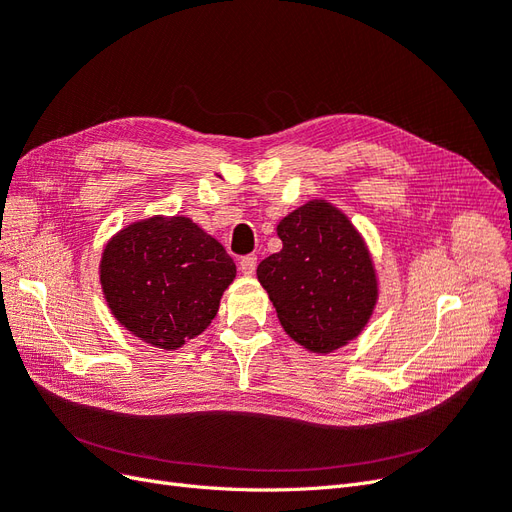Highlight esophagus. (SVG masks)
<instances>
[{
  "mask_svg": "<svg viewBox=\"0 0 512 512\" xmlns=\"http://www.w3.org/2000/svg\"><path fill=\"white\" fill-rule=\"evenodd\" d=\"M238 266H240L242 274L251 276V274H255V270H257V257H255V255H244V257L238 261Z\"/></svg>",
  "mask_w": 512,
  "mask_h": 512,
  "instance_id": "34e87169",
  "label": "esophagus"
}]
</instances>
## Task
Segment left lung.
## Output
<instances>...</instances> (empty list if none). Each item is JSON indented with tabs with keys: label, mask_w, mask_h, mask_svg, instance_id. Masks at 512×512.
Wrapping results in <instances>:
<instances>
[{
	"label": "left lung",
	"mask_w": 512,
	"mask_h": 512,
	"mask_svg": "<svg viewBox=\"0 0 512 512\" xmlns=\"http://www.w3.org/2000/svg\"><path fill=\"white\" fill-rule=\"evenodd\" d=\"M283 249L263 259L257 278L285 332L315 353L353 340L372 315L376 280L364 240L342 212L308 202L278 225Z\"/></svg>",
	"instance_id": "1"
}]
</instances>
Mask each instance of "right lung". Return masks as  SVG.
<instances>
[{
  "instance_id": "add662e5",
  "label": "right lung",
  "mask_w": 512,
  "mask_h": 512,
  "mask_svg": "<svg viewBox=\"0 0 512 512\" xmlns=\"http://www.w3.org/2000/svg\"><path fill=\"white\" fill-rule=\"evenodd\" d=\"M100 272L112 315L134 336L172 351L210 325L236 263L189 219L155 217L114 236Z\"/></svg>"
}]
</instances>
